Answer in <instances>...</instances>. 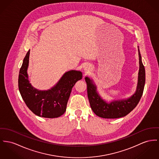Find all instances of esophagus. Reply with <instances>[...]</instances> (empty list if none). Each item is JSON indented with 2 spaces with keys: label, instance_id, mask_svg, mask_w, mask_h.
<instances>
[{
  "label": "esophagus",
  "instance_id": "1",
  "mask_svg": "<svg viewBox=\"0 0 159 159\" xmlns=\"http://www.w3.org/2000/svg\"><path fill=\"white\" fill-rule=\"evenodd\" d=\"M88 69H89V68H88V67H85V70H88Z\"/></svg>",
  "mask_w": 159,
  "mask_h": 159
}]
</instances>
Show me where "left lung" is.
Listing matches in <instances>:
<instances>
[{
    "mask_svg": "<svg viewBox=\"0 0 159 159\" xmlns=\"http://www.w3.org/2000/svg\"><path fill=\"white\" fill-rule=\"evenodd\" d=\"M139 56L140 68L137 90L133 95L127 99L114 101L110 103H107L98 95L96 92V87L93 84L92 80H90L88 77L85 78L87 85V95L90 105L97 116L105 119H115L125 116L137 106L143 94L145 83V70L142 62L139 50Z\"/></svg>",
    "mask_w": 159,
    "mask_h": 159,
    "instance_id": "left-lung-1",
    "label": "left lung"
}]
</instances>
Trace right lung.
<instances>
[{
  "label": "right lung",
  "mask_w": 159,
  "mask_h": 159,
  "mask_svg": "<svg viewBox=\"0 0 159 159\" xmlns=\"http://www.w3.org/2000/svg\"><path fill=\"white\" fill-rule=\"evenodd\" d=\"M30 50L23 59L19 75V89L26 105L35 115L46 118L58 117L63 115L72 89L82 79L80 71L70 70L62 76L51 90L41 91L34 89L29 82L27 69Z\"/></svg>",
  "instance_id": "add662e5"
}]
</instances>
